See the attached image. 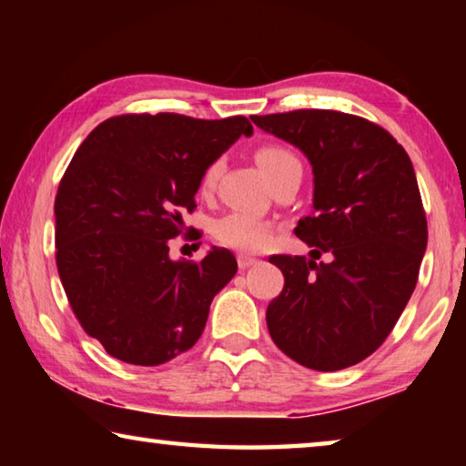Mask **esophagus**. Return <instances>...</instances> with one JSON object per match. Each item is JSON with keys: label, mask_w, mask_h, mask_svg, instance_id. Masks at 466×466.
<instances>
[{"label": "esophagus", "mask_w": 466, "mask_h": 466, "mask_svg": "<svg viewBox=\"0 0 466 466\" xmlns=\"http://www.w3.org/2000/svg\"><path fill=\"white\" fill-rule=\"evenodd\" d=\"M236 258H238V267H240V269H248V267H252V265L257 263V258L252 257V255H247V252H240V255L236 257Z\"/></svg>", "instance_id": "esophagus-1"}]
</instances>
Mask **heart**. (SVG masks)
Masks as SVG:
<instances>
[{
  "mask_svg": "<svg viewBox=\"0 0 466 466\" xmlns=\"http://www.w3.org/2000/svg\"><path fill=\"white\" fill-rule=\"evenodd\" d=\"M255 157L258 168H261L263 175L269 178V183L273 178H278L281 172H286L288 168L299 164L296 154L279 144L261 146L257 149ZM222 168L224 162L218 157V160L211 162L209 167L203 170L199 180L201 193H209L211 188L216 187ZM214 234L219 242L228 244V247L240 250H261L273 240V226L267 222V219L258 218L257 214H250V211L234 209L216 219Z\"/></svg>",
  "mask_w": 466,
  "mask_h": 466,
  "instance_id": "b5f03b06",
  "label": "heart"
}]
</instances>
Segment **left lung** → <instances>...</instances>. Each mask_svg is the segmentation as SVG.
I'll return each instance as SVG.
<instances>
[{"label":"left lung","mask_w":466,"mask_h":466,"mask_svg":"<svg viewBox=\"0 0 466 466\" xmlns=\"http://www.w3.org/2000/svg\"><path fill=\"white\" fill-rule=\"evenodd\" d=\"M312 164V214L296 226L310 258L273 255L286 283L267 306L275 345L298 364L335 372L384 343L411 298L425 247L413 164L389 131L339 110L252 115ZM329 251L333 259L317 264Z\"/></svg>","instance_id":"8db88e82"}]
</instances>
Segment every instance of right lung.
Listing matches in <instances>:
<instances>
[{"instance_id":"right-lung-1","label":"right lung","mask_w":466,"mask_h":466,"mask_svg":"<svg viewBox=\"0 0 466 466\" xmlns=\"http://www.w3.org/2000/svg\"><path fill=\"white\" fill-rule=\"evenodd\" d=\"M240 136L247 116L219 121L177 113L121 115L77 147L55 197V258L82 329L108 356L160 366L197 343L214 296L238 265L214 248L172 261L203 170Z\"/></svg>"}]
</instances>
